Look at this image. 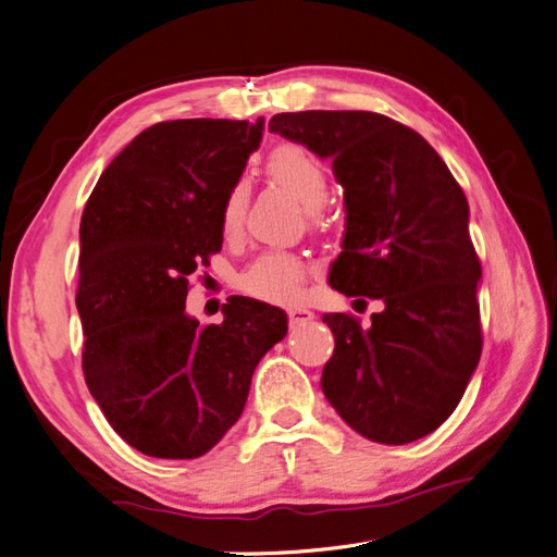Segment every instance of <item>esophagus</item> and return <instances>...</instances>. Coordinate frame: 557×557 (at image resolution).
<instances>
[{"label": "esophagus", "mask_w": 557, "mask_h": 557, "mask_svg": "<svg viewBox=\"0 0 557 557\" xmlns=\"http://www.w3.org/2000/svg\"><path fill=\"white\" fill-rule=\"evenodd\" d=\"M315 313L307 307H290L288 309V320L293 325H299V323H307V320H313Z\"/></svg>", "instance_id": "34e87169"}]
</instances>
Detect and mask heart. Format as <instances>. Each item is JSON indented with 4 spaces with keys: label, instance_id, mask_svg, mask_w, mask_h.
Here are the masks:
<instances>
[{
    "label": "heart",
    "instance_id": "1",
    "mask_svg": "<svg viewBox=\"0 0 557 557\" xmlns=\"http://www.w3.org/2000/svg\"><path fill=\"white\" fill-rule=\"evenodd\" d=\"M267 174L288 188L309 211H318L330 195L327 166L309 148L299 144H278L267 156ZM248 207V185L234 181L223 195L218 225L225 239H237ZM307 276V264L293 252H264L242 274V288L264 301H288L299 293Z\"/></svg>",
    "mask_w": 557,
    "mask_h": 557
}]
</instances>
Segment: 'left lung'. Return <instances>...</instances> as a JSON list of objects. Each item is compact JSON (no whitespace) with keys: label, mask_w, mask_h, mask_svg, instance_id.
Here are the masks:
<instances>
[{"label":"left lung","mask_w":557,"mask_h":557,"mask_svg":"<svg viewBox=\"0 0 557 557\" xmlns=\"http://www.w3.org/2000/svg\"><path fill=\"white\" fill-rule=\"evenodd\" d=\"M269 132L332 160L346 232L330 285L385 305L367 330L350 313L323 315L334 334L323 393L367 440L416 442L455 411L481 358L467 197L418 132L381 113H276Z\"/></svg>","instance_id":"8db88e82"}]
</instances>
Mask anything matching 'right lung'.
<instances>
[{
	"instance_id": "right-lung-1",
	"label": "right lung",
	"mask_w": 557,
	"mask_h": 557,
	"mask_svg": "<svg viewBox=\"0 0 557 557\" xmlns=\"http://www.w3.org/2000/svg\"><path fill=\"white\" fill-rule=\"evenodd\" d=\"M262 125L188 117L148 127L83 209V374L109 425L150 458L193 460L221 442L258 362L288 332L278 307L250 297H232L221 325L185 313L188 276L223 246L221 201Z\"/></svg>"
}]
</instances>
